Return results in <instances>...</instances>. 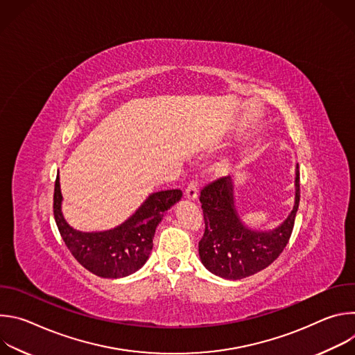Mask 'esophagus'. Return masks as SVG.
Listing matches in <instances>:
<instances>
[{"label": "esophagus", "mask_w": 355, "mask_h": 355, "mask_svg": "<svg viewBox=\"0 0 355 355\" xmlns=\"http://www.w3.org/2000/svg\"><path fill=\"white\" fill-rule=\"evenodd\" d=\"M198 180H191L189 182H188V187H187V189H185V195H187V198H189V199H195L196 196H198Z\"/></svg>", "instance_id": "34e87169"}]
</instances>
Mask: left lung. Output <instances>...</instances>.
I'll return each mask as SVG.
<instances>
[{"instance_id":"left-lung-1","label":"left lung","mask_w":355,"mask_h":355,"mask_svg":"<svg viewBox=\"0 0 355 355\" xmlns=\"http://www.w3.org/2000/svg\"><path fill=\"white\" fill-rule=\"evenodd\" d=\"M299 168V167H296ZM300 187L296 170L295 207L286 220L270 232H252L241 225L233 205L230 177H219L200 189L205 232L199 240V256L215 275L243 279L272 264L286 247L299 208Z\"/></svg>"}]
</instances>
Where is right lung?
I'll return each mask as SVG.
<instances>
[{
  "label": "right lung",
  "instance_id": "add662e5",
  "mask_svg": "<svg viewBox=\"0 0 355 355\" xmlns=\"http://www.w3.org/2000/svg\"><path fill=\"white\" fill-rule=\"evenodd\" d=\"M181 196V189L155 192L121 226L107 232L83 233L70 227L62 215L60 182L56 177L53 214L63 241L85 270L103 278H122L146 263L153 248L157 225Z\"/></svg>",
  "mask_w": 355,
  "mask_h": 355
}]
</instances>
